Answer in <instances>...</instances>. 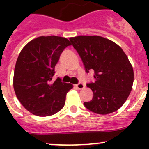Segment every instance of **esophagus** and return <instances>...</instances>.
Here are the masks:
<instances>
[{
  "label": "esophagus",
  "instance_id": "esophagus-1",
  "mask_svg": "<svg viewBox=\"0 0 149 149\" xmlns=\"http://www.w3.org/2000/svg\"><path fill=\"white\" fill-rule=\"evenodd\" d=\"M74 86H75V87L78 89H84V88L85 87L84 84H83L82 83H80V84H75V85H74Z\"/></svg>",
  "mask_w": 149,
  "mask_h": 149
}]
</instances>
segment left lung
<instances>
[{"label": "left lung", "mask_w": 149, "mask_h": 149, "mask_svg": "<svg viewBox=\"0 0 149 149\" xmlns=\"http://www.w3.org/2000/svg\"><path fill=\"white\" fill-rule=\"evenodd\" d=\"M72 45L82 60L86 72L94 71V83L87 84L93 98L84 102L98 114L111 113L125 102L132 89L134 69L120 46L100 36L71 37Z\"/></svg>", "instance_id": "8db88e82"}]
</instances>
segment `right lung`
Masks as SVG:
<instances>
[{
	"label": "right lung",
	"mask_w": 149,
	"mask_h": 149,
	"mask_svg": "<svg viewBox=\"0 0 149 149\" xmlns=\"http://www.w3.org/2000/svg\"><path fill=\"white\" fill-rule=\"evenodd\" d=\"M68 45L70 42L65 37L42 36L29 42L18 55L13 88L18 101L33 115H54L65 105L73 85L60 78L52 81V77L60 54Z\"/></svg>",
	"instance_id": "right-lung-1"
}]
</instances>
